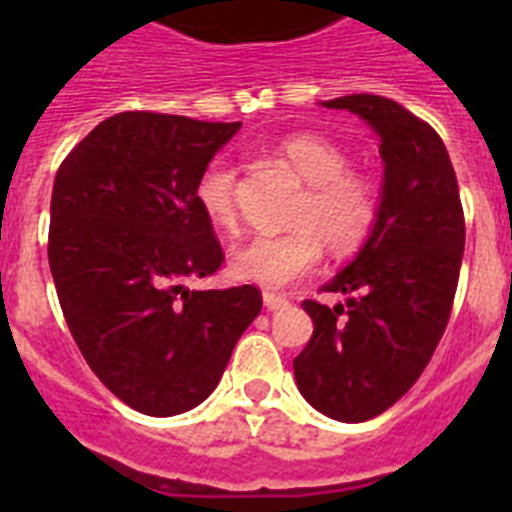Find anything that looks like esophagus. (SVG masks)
<instances>
[{"instance_id":"obj_1","label":"esophagus","mask_w":512,"mask_h":512,"mask_svg":"<svg viewBox=\"0 0 512 512\" xmlns=\"http://www.w3.org/2000/svg\"><path fill=\"white\" fill-rule=\"evenodd\" d=\"M287 305V297L274 295V292H264V307L266 310H279V307Z\"/></svg>"}]
</instances>
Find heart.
Here are the masks:
<instances>
[{
  "label": "heart",
  "mask_w": 512,
  "mask_h": 512,
  "mask_svg": "<svg viewBox=\"0 0 512 512\" xmlns=\"http://www.w3.org/2000/svg\"><path fill=\"white\" fill-rule=\"evenodd\" d=\"M279 156L310 187L297 207V228L279 235H256L230 259L238 279L264 289H284L307 277L323 259V248L354 253L369 241L382 210V194L372 176L348 169L341 146L323 135H289L279 143ZM194 197L217 228L235 225V169L212 161L197 179Z\"/></svg>",
  "instance_id": "1"
}]
</instances>
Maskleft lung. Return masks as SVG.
Wrapping results in <instances>:
<instances>
[{
  "label": "left lung",
  "mask_w": 512,
  "mask_h": 512,
  "mask_svg": "<svg viewBox=\"0 0 512 512\" xmlns=\"http://www.w3.org/2000/svg\"><path fill=\"white\" fill-rule=\"evenodd\" d=\"M320 104L354 112L382 140V210L354 261L323 284L346 305L302 302L312 338L292 366L318 413L364 423L418 382L441 341L464 256V210L449 151L428 122L377 94Z\"/></svg>",
  "instance_id": "obj_1"
}]
</instances>
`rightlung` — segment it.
<instances>
[{
    "label": "right lung",
    "instance_id": "obj_1",
    "mask_svg": "<svg viewBox=\"0 0 512 512\" xmlns=\"http://www.w3.org/2000/svg\"><path fill=\"white\" fill-rule=\"evenodd\" d=\"M241 122L161 112L107 117L53 182L48 264L81 356L125 405L153 418L212 395L261 312L251 284L189 289L223 248L194 197Z\"/></svg>",
    "mask_w": 512,
    "mask_h": 512
}]
</instances>
